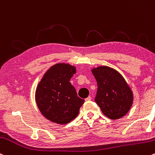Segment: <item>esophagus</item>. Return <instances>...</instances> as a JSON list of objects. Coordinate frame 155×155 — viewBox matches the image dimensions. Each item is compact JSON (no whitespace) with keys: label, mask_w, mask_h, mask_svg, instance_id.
Returning a JSON list of instances; mask_svg holds the SVG:
<instances>
[{"label":"esophagus","mask_w":155,"mask_h":155,"mask_svg":"<svg viewBox=\"0 0 155 155\" xmlns=\"http://www.w3.org/2000/svg\"><path fill=\"white\" fill-rule=\"evenodd\" d=\"M91 99H92L91 96H88L87 98L86 99H85V101H91Z\"/></svg>","instance_id":"obj_1"}]
</instances>
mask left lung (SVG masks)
I'll return each mask as SVG.
<instances>
[{
    "label": "left lung",
    "instance_id": "obj_1",
    "mask_svg": "<svg viewBox=\"0 0 155 155\" xmlns=\"http://www.w3.org/2000/svg\"><path fill=\"white\" fill-rule=\"evenodd\" d=\"M92 73L98 84L95 101L104 115L113 120L124 116L132 104L133 93L121 74L107 66L93 68Z\"/></svg>",
    "mask_w": 155,
    "mask_h": 155
}]
</instances>
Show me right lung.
Here are the masks:
<instances>
[{
    "label": "right lung",
    "mask_w": 155,
    "mask_h": 155,
    "mask_svg": "<svg viewBox=\"0 0 155 155\" xmlns=\"http://www.w3.org/2000/svg\"><path fill=\"white\" fill-rule=\"evenodd\" d=\"M76 68L69 64L53 65L44 74L37 85L35 99L44 117L59 124H65L78 115L84 102L78 97L70 79Z\"/></svg>",
    "instance_id": "1"
}]
</instances>
